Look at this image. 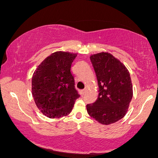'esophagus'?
<instances>
[{"label":"esophagus","mask_w":158,"mask_h":158,"mask_svg":"<svg viewBox=\"0 0 158 158\" xmlns=\"http://www.w3.org/2000/svg\"><path fill=\"white\" fill-rule=\"evenodd\" d=\"M86 90H87V89H83V90L81 91V94H82V95H84V94L86 93Z\"/></svg>","instance_id":"esophagus-1"}]
</instances>
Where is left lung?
Segmentation results:
<instances>
[{"label": "left lung", "mask_w": 158, "mask_h": 158, "mask_svg": "<svg viewBox=\"0 0 158 158\" xmlns=\"http://www.w3.org/2000/svg\"><path fill=\"white\" fill-rule=\"evenodd\" d=\"M98 85L97 100L87 104V112L98 123L109 125L125 116L133 98L130 73L125 65L108 52L90 56Z\"/></svg>", "instance_id": "8db88e82"}]
</instances>
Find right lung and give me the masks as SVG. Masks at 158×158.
I'll return each mask as SVG.
<instances>
[{
	"label": "right lung",
	"instance_id": "obj_1",
	"mask_svg": "<svg viewBox=\"0 0 158 158\" xmlns=\"http://www.w3.org/2000/svg\"><path fill=\"white\" fill-rule=\"evenodd\" d=\"M77 54L56 52L38 66L32 78V94L37 108L49 118L67 116L80 95L71 72Z\"/></svg>",
	"mask_w": 158,
	"mask_h": 158
}]
</instances>
